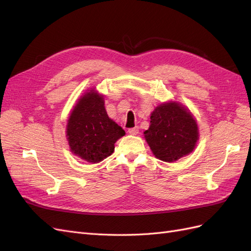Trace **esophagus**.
Wrapping results in <instances>:
<instances>
[{
	"label": "esophagus",
	"instance_id": "obj_1",
	"mask_svg": "<svg viewBox=\"0 0 251 251\" xmlns=\"http://www.w3.org/2000/svg\"><path fill=\"white\" fill-rule=\"evenodd\" d=\"M128 134L130 135H137L138 132H139V127L138 126H135V127H132V128H128Z\"/></svg>",
	"mask_w": 251,
	"mask_h": 251
}]
</instances>
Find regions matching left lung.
I'll use <instances>...</instances> for the list:
<instances>
[{
    "label": "left lung",
    "mask_w": 251,
    "mask_h": 251,
    "mask_svg": "<svg viewBox=\"0 0 251 251\" xmlns=\"http://www.w3.org/2000/svg\"><path fill=\"white\" fill-rule=\"evenodd\" d=\"M144 138L156 158L175 162L195 150L199 126L195 116L178 101H165L151 113L150 126Z\"/></svg>",
    "instance_id": "8db88e82"
}]
</instances>
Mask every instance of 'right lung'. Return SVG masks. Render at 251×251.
Masks as SVG:
<instances>
[{
  "label": "right lung",
  "mask_w": 251,
  "mask_h": 251,
  "mask_svg": "<svg viewBox=\"0 0 251 251\" xmlns=\"http://www.w3.org/2000/svg\"><path fill=\"white\" fill-rule=\"evenodd\" d=\"M126 135L104 108L103 95L87 90L67 121L66 137L72 154L89 163H98L113 154L116 141Z\"/></svg>",
  "instance_id": "obj_1"
}]
</instances>
